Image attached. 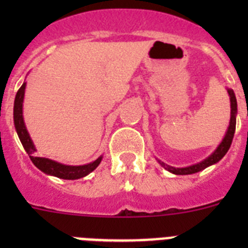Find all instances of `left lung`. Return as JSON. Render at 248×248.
<instances>
[{"label": "left lung", "mask_w": 248, "mask_h": 248, "mask_svg": "<svg viewBox=\"0 0 248 248\" xmlns=\"http://www.w3.org/2000/svg\"><path fill=\"white\" fill-rule=\"evenodd\" d=\"M230 95V102H231V118H230V125L229 129L226 131V135L222 139V141L220 143V145L217 146V149L210 155L209 157H206L205 160L200 161V163L195 164V165L187 166V168H172V166L166 165L165 163L163 161H159V164L163 166L164 169H166L168 171L172 172L175 175H190V174H195V172H199L203 169H206L207 166L214 165V164L218 163L225 154H226L227 151H229L230 146H231L232 139H233V135H235V129H236V114H237V102H236V97L235 93L232 89H227Z\"/></svg>", "instance_id": "left-lung-1"}]
</instances>
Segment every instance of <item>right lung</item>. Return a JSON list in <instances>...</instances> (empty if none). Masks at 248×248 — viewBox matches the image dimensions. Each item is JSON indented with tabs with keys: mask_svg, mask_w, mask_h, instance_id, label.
Instances as JSON below:
<instances>
[{
	"mask_svg": "<svg viewBox=\"0 0 248 248\" xmlns=\"http://www.w3.org/2000/svg\"><path fill=\"white\" fill-rule=\"evenodd\" d=\"M25 89H26V82L21 85V88L18 89L15 98V107H13V122H15V128H16L17 134H18L19 140H21L22 145L27 151V154L30 155L32 163L37 166V168L43 171L45 174L53 175V176L59 177V179H64V180H76V179H80V177L87 176L91 174L94 169L97 168L102 161L103 156L98 157L95 161L87 165L80 166H71V165H63L61 163H57L54 160L47 159V157H38L34 155L36 153V148H34L33 141L31 140L30 134H28L27 129H26L25 122H23V98H25Z\"/></svg>",
	"mask_w": 248,
	"mask_h": 248,
	"instance_id": "add662e5",
	"label": "right lung"
}]
</instances>
